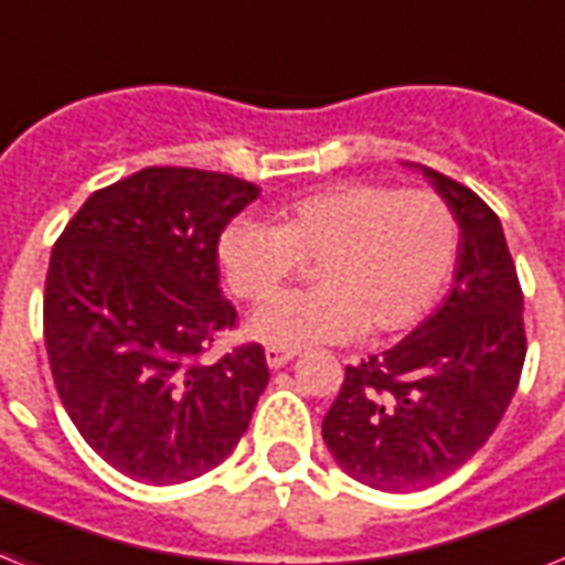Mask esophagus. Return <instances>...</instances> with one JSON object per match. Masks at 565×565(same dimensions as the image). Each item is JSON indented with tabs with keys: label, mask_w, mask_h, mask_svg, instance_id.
<instances>
[{
	"label": "esophagus",
	"mask_w": 565,
	"mask_h": 565,
	"mask_svg": "<svg viewBox=\"0 0 565 565\" xmlns=\"http://www.w3.org/2000/svg\"><path fill=\"white\" fill-rule=\"evenodd\" d=\"M296 356V351H284V348H267V365L269 369H281V365H287V362Z\"/></svg>",
	"instance_id": "obj_1"
}]
</instances>
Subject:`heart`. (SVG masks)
<instances>
[{"mask_svg":"<svg viewBox=\"0 0 565 565\" xmlns=\"http://www.w3.org/2000/svg\"><path fill=\"white\" fill-rule=\"evenodd\" d=\"M456 255L458 223L441 196L377 182L322 188L287 205L278 226L235 220L220 237V264L243 301H267L317 260L319 288L273 299L246 328L284 351L345 342L362 328H412L438 301Z\"/></svg>","mask_w":565,"mask_h":565,"instance_id":"b5f03b06","label":"heart"}]
</instances>
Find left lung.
Masks as SVG:
<instances>
[{
  "instance_id": "8db88e82",
  "label": "left lung",
  "mask_w": 565,
  "mask_h": 565,
  "mask_svg": "<svg viewBox=\"0 0 565 565\" xmlns=\"http://www.w3.org/2000/svg\"><path fill=\"white\" fill-rule=\"evenodd\" d=\"M458 223L452 287L397 345L348 365L324 415L330 456L374 490L433 488L484 447L520 386L522 290L502 223L479 194L420 168Z\"/></svg>"
}]
</instances>
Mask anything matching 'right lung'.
Returning a JSON list of instances; mask_svg holds the SVG:
<instances>
[{
	"label": "right lung",
	"instance_id": "obj_1",
	"mask_svg": "<svg viewBox=\"0 0 565 565\" xmlns=\"http://www.w3.org/2000/svg\"><path fill=\"white\" fill-rule=\"evenodd\" d=\"M260 188L196 168H145L68 220L45 275V351L84 441L118 473L179 484L232 456L269 383L264 348L203 362L235 307L217 243Z\"/></svg>",
	"mask_w": 565,
	"mask_h": 565
}]
</instances>
